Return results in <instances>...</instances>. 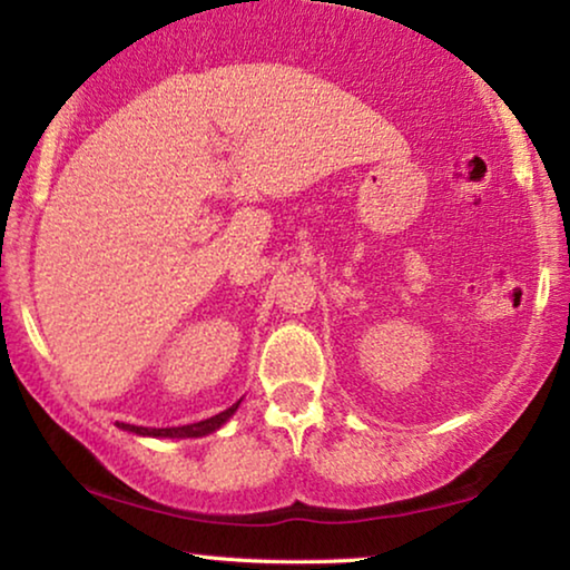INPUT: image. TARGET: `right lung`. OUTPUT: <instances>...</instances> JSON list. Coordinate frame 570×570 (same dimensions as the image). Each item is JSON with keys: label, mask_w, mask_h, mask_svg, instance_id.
Instances as JSON below:
<instances>
[{"label": "right lung", "mask_w": 570, "mask_h": 570, "mask_svg": "<svg viewBox=\"0 0 570 570\" xmlns=\"http://www.w3.org/2000/svg\"><path fill=\"white\" fill-rule=\"evenodd\" d=\"M239 407V400L227 411L212 415V419L190 423V426H175V429H144V426H131V423H121V429L128 431V434H139V436H163V439H198L206 434H214L216 429H222L227 423L235 411Z\"/></svg>", "instance_id": "obj_1"}]
</instances>
